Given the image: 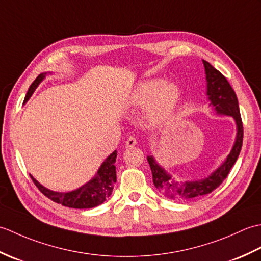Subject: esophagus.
<instances>
[{"mask_svg":"<svg viewBox=\"0 0 261 261\" xmlns=\"http://www.w3.org/2000/svg\"><path fill=\"white\" fill-rule=\"evenodd\" d=\"M137 145V139L135 137H130L129 139L126 140V142H125V147L126 148H132V147H135Z\"/></svg>","mask_w":261,"mask_h":261,"instance_id":"obj_1","label":"esophagus"}]
</instances>
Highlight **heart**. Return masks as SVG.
I'll list each match as a JSON object with an SVG mask.
<instances>
[{"instance_id": "heart-1", "label": "heart", "mask_w": 261, "mask_h": 261, "mask_svg": "<svg viewBox=\"0 0 261 261\" xmlns=\"http://www.w3.org/2000/svg\"><path fill=\"white\" fill-rule=\"evenodd\" d=\"M180 98V87L174 81L152 77L140 82L129 97L130 105L145 108V119L149 125L158 126L167 121Z\"/></svg>"}]
</instances>
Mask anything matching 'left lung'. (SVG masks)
Here are the masks:
<instances>
[{"label":"left lung","instance_id":"left-lung-1","mask_svg":"<svg viewBox=\"0 0 261 261\" xmlns=\"http://www.w3.org/2000/svg\"><path fill=\"white\" fill-rule=\"evenodd\" d=\"M206 79V95L214 112L219 115H228L234 120L237 125V134L233 146L224 162L218 168L213 170L207 177L198 179L176 180L175 177L169 174L153 156H148V163L150 165L153 184L159 192L175 201L202 197L212 193L226 178L237 162L242 147L243 126L239 110V103L233 88L231 87L225 77L215 69L212 65L203 60Z\"/></svg>","mask_w":261,"mask_h":261}]
</instances>
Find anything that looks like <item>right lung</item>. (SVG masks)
I'll return each instance as SVG.
<instances>
[{
	"label": "right lung",
	"mask_w": 261,
	"mask_h": 261,
	"mask_svg": "<svg viewBox=\"0 0 261 261\" xmlns=\"http://www.w3.org/2000/svg\"><path fill=\"white\" fill-rule=\"evenodd\" d=\"M48 74L51 73L50 71L49 73H42L37 77L35 82L30 85L23 103H27L28 99L31 97L33 92L36 91V88L46 79ZM116 154L118 153H116V150H114L109 157H107L102 165L99 166L96 174L94 175L91 180H88L84 185H82L81 187L70 192L51 191L41 185L36 178H33L32 175L30 176L33 182L39 188V191L54 202L73 208L95 207L107 201L111 196V194H112L113 187L116 181V170L114 165L116 162Z\"/></svg>",
	"instance_id": "right-lung-1"
}]
</instances>
